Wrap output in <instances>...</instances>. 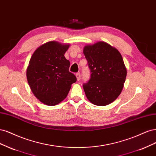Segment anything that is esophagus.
Instances as JSON below:
<instances>
[{"instance_id":"esophagus-1","label":"esophagus","mask_w":156,"mask_h":156,"mask_svg":"<svg viewBox=\"0 0 156 156\" xmlns=\"http://www.w3.org/2000/svg\"><path fill=\"white\" fill-rule=\"evenodd\" d=\"M76 76L77 78V80H78V81H79L80 79V73L78 72V73H76Z\"/></svg>"}]
</instances>
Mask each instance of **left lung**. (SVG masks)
Segmentation results:
<instances>
[{"mask_svg":"<svg viewBox=\"0 0 156 156\" xmlns=\"http://www.w3.org/2000/svg\"><path fill=\"white\" fill-rule=\"evenodd\" d=\"M83 54L91 72L83 84L87 99L97 105L111 104L121 93L127 74L121 54L101 41L85 46Z\"/></svg>","mask_w":156,"mask_h":156,"instance_id":"8db88e82","label":"left lung"}]
</instances>
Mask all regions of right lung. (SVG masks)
I'll return each mask as SVG.
<instances>
[{"label": "right lung", "mask_w": 156, "mask_h": 156, "mask_svg": "<svg viewBox=\"0 0 156 156\" xmlns=\"http://www.w3.org/2000/svg\"><path fill=\"white\" fill-rule=\"evenodd\" d=\"M69 44L50 41L37 48L30 60L27 71L32 93L43 104L55 105L66 98L71 85L76 82L69 72L70 62L64 54Z\"/></svg>", "instance_id": "add662e5"}]
</instances>
